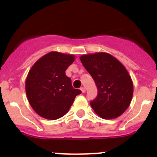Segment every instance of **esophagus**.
Masks as SVG:
<instances>
[{"label":"esophagus","instance_id":"34e87169","mask_svg":"<svg viewBox=\"0 0 157 157\" xmlns=\"http://www.w3.org/2000/svg\"><path fill=\"white\" fill-rule=\"evenodd\" d=\"M80 90H81V91L82 93H85L86 92V89H85V87H81V89H80Z\"/></svg>","mask_w":157,"mask_h":157}]
</instances>
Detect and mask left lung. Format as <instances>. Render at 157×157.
Returning <instances> with one entry per match:
<instances>
[{
    "instance_id": "left-lung-1",
    "label": "left lung",
    "mask_w": 157,
    "mask_h": 157,
    "mask_svg": "<svg viewBox=\"0 0 157 157\" xmlns=\"http://www.w3.org/2000/svg\"><path fill=\"white\" fill-rule=\"evenodd\" d=\"M82 63L94 78L98 94L90 105L105 120L121 116L133 97V82L128 71L116 58L106 52L82 55Z\"/></svg>"
}]
</instances>
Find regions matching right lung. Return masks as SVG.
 I'll return each mask as SVG.
<instances>
[{
    "label": "right lung",
    "mask_w": 157,
    "mask_h": 157,
    "mask_svg": "<svg viewBox=\"0 0 157 157\" xmlns=\"http://www.w3.org/2000/svg\"><path fill=\"white\" fill-rule=\"evenodd\" d=\"M75 60L74 55L50 52L40 58L30 68L26 79V94L37 114L47 120L64 116L81 94L74 89L65 71Z\"/></svg>",
    "instance_id": "1"
}]
</instances>
